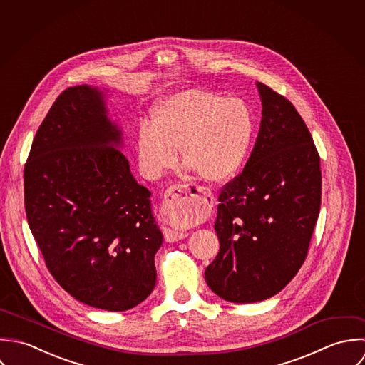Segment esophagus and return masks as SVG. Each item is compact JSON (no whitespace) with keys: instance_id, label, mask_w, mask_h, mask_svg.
I'll list each match as a JSON object with an SVG mask.
<instances>
[{"instance_id":"1","label":"esophagus","mask_w":365,"mask_h":365,"mask_svg":"<svg viewBox=\"0 0 365 365\" xmlns=\"http://www.w3.org/2000/svg\"><path fill=\"white\" fill-rule=\"evenodd\" d=\"M212 203L213 196L210 190L205 187H196V190H190L185 185H175L169 187L163 196L162 212L166 216H183L187 213L203 215L212 206ZM163 235L168 242H176L186 238L187 232L165 228Z\"/></svg>"}]
</instances>
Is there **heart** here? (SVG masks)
Here are the masks:
<instances>
[{
  "label": "heart",
  "mask_w": 365,
  "mask_h": 365,
  "mask_svg": "<svg viewBox=\"0 0 365 365\" xmlns=\"http://www.w3.org/2000/svg\"><path fill=\"white\" fill-rule=\"evenodd\" d=\"M254 135L250 107L237 97L187 88L155 104L150 124H141L135 146L138 163L148 179L160 178L178 162V148L189 169L202 179L221 183L242 166ZM187 217L173 222L185 225Z\"/></svg>",
  "instance_id": "obj_1"
}]
</instances>
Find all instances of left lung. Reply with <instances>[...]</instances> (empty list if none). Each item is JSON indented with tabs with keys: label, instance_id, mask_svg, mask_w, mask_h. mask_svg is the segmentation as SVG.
Listing matches in <instances>:
<instances>
[{
	"label": "left lung",
	"instance_id": "8db88e82",
	"mask_svg": "<svg viewBox=\"0 0 365 365\" xmlns=\"http://www.w3.org/2000/svg\"><path fill=\"white\" fill-rule=\"evenodd\" d=\"M257 88L259 133L244 170L220 193V251L205 272L209 288L232 303L265 300L291 282L320 210V158L304 121L284 96Z\"/></svg>",
	"mask_w": 365,
	"mask_h": 365
}]
</instances>
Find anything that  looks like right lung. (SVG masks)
I'll return each instance as SVG.
<instances>
[{
	"mask_svg": "<svg viewBox=\"0 0 365 365\" xmlns=\"http://www.w3.org/2000/svg\"><path fill=\"white\" fill-rule=\"evenodd\" d=\"M107 97L81 84L56 98L25 165V210L56 282L87 306L124 312L153 291L163 235Z\"/></svg>",
	"mask_w": 365,
	"mask_h": 365,
	"instance_id": "obj_1",
	"label": "right lung"
}]
</instances>
